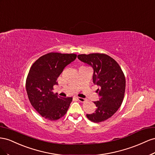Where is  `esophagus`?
Returning a JSON list of instances; mask_svg holds the SVG:
<instances>
[{"mask_svg":"<svg viewBox=\"0 0 155 155\" xmlns=\"http://www.w3.org/2000/svg\"><path fill=\"white\" fill-rule=\"evenodd\" d=\"M77 99L78 101H79L81 103H84V102H85V101H86V99H84V98H82V97H77Z\"/></svg>","mask_w":155,"mask_h":155,"instance_id":"esophagus-1","label":"esophagus"}]
</instances>
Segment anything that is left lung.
Here are the masks:
<instances>
[{"mask_svg": "<svg viewBox=\"0 0 155 155\" xmlns=\"http://www.w3.org/2000/svg\"><path fill=\"white\" fill-rule=\"evenodd\" d=\"M78 58L94 69V83L99 100L94 102L95 112L86 114L88 119L100 123L111 117L121 107L124 99L126 81L125 74L117 61L103 53L78 54Z\"/></svg>", "mask_w": 155, "mask_h": 155, "instance_id": "left-lung-1", "label": "left lung"}]
</instances>
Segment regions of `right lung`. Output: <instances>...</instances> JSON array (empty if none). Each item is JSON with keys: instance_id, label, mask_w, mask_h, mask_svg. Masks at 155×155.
<instances>
[{"instance_id": "obj_1", "label": "right lung", "mask_w": 155, "mask_h": 155, "mask_svg": "<svg viewBox=\"0 0 155 155\" xmlns=\"http://www.w3.org/2000/svg\"><path fill=\"white\" fill-rule=\"evenodd\" d=\"M77 58V54L49 52L39 58L31 66L26 80L30 103L41 116L56 121L65 116L73 97L54 94L53 86L64 68Z\"/></svg>"}]
</instances>
